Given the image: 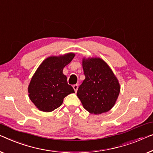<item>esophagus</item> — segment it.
<instances>
[{
	"instance_id": "esophagus-1",
	"label": "esophagus",
	"mask_w": 153,
	"mask_h": 153,
	"mask_svg": "<svg viewBox=\"0 0 153 153\" xmlns=\"http://www.w3.org/2000/svg\"><path fill=\"white\" fill-rule=\"evenodd\" d=\"M73 88H74L75 92H76L77 90H78V85H77V84H75V85H73Z\"/></svg>"
}]
</instances>
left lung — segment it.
<instances>
[{
	"mask_svg": "<svg viewBox=\"0 0 153 153\" xmlns=\"http://www.w3.org/2000/svg\"><path fill=\"white\" fill-rule=\"evenodd\" d=\"M85 79L79 86L77 96L83 108L94 114L111 109L120 92V84L109 65L99 57L82 60Z\"/></svg>",
	"mask_w": 153,
	"mask_h": 153,
	"instance_id": "left-lung-1",
	"label": "left lung"
}]
</instances>
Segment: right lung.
Listing matches in <instances>:
<instances>
[{
    "label": "right lung",
    "mask_w": 153,
    "mask_h": 153,
    "mask_svg": "<svg viewBox=\"0 0 153 153\" xmlns=\"http://www.w3.org/2000/svg\"><path fill=\"white\" fill-rule=\"evenodd\" d=\"M75 56L74 53L52 56L37 68L28 86L29 97L39 110L50 112L63 103V99L74 90L68 85L63 70Z\"/></svg>",
    "instance_id": "obj_1"
}]
</instances>
